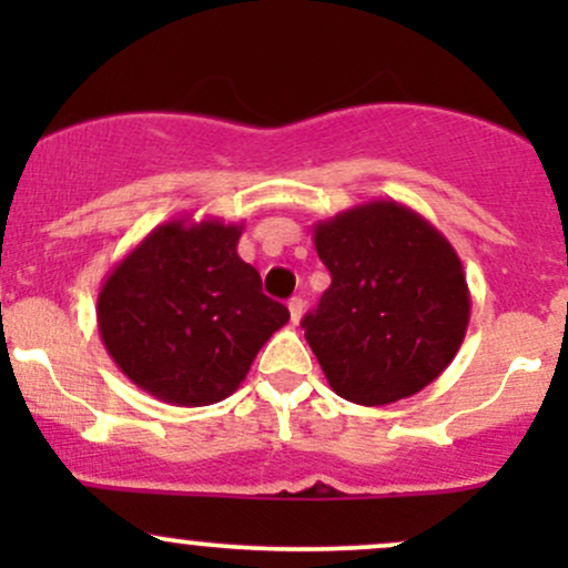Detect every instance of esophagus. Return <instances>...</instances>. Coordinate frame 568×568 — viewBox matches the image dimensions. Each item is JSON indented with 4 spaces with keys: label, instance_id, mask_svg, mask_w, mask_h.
<instances>
[{
    "label": "esophagus",
    "instance_id": "esophagus-1",
    "mask_svg": "<svg viewBox=\"0 0 568 568\" xmlns=\"http://www.w3.org/2000/svg\"><path fill=\"white\" fill-rule=\"evenodd\" d=\"M288 312H291V323L296 325L298 321H302V312H304V302L298 296H293L288 302Z\"/></svg>",
    "mask_w": 568,
    "mask_h": 568
}]
</instances>
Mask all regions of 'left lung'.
Wrapping results in <instances>:
<instances>
[{"mask_svg":"<svg viewBox=\"0 0 568 568\" xmlns=\"http://www.w3.org/2000/svg\"><path fill=\"white\" fill-rule=\"evenodd\" d=\"M331 285L302 321L331 389L357 406L416 395L465 342L470 291L454 245L395 200L315 224Z\"/></svg>","mask_w":568,"mask_h":568,"instance_id":"obj_1","label":"left lung"}]
</instances>
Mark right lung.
I'll use <instances>...</instances> for the list:
<instances>
[{
	"mask_svg": "<svg viewBox=\"0 0 568 568\" xmlns=\"http://www.w3.org/2000/svg\"><path fill=\"white\" fill-rule=\"evenodd\" d=\"M243 224L173 219L103 280L98 334L135 387L173 406L224 400L291 312L237 256Z\"/></svg>",
	"mask_w": 568,
	"mask_h": 568,
	"instance_id": "right-lung-1",
	"label": "right lung"
}]
</instances>
